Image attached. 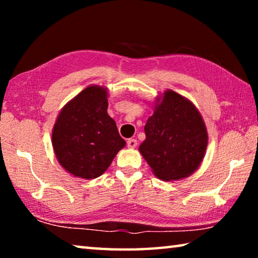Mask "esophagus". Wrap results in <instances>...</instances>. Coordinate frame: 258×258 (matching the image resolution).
Instances as JSON below:
<instances>
[{"label": "esophagus", "mask_w": 258, "mask_h": 258, "mask_svg": "<svg viewBox=\"0 0 258 258\" xmlns=\"http://www.w3.org/2000/svg\"><path fill=\"white\" fill-rule=\"evenodd\" d=\"M137 146H138L137 140H135V139H128L127 140V147L131 148V149H133V148H135Z\"/></svg>", "instance_id": "1"}]
</instances>
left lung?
I'll list each match as a JSON object with an SVG mask.
<instances>
[{"label":"left lung","mask_w":258,"mask_h":258,"mask_svg":"<svg viewBox=\"0 0 258 258\" xmlns=\"http://www.w3.org/2000/svg\"><path fill=\"white\" fill-rule=\"evenodd\" d=\"M145 133L139 151L160 180H182L202 164L208 145L207 128L198 109L183 95L172 90L158 95Z\"/></svg>","instance_id":"8db88e82"}]
</instances>
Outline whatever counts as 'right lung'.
<instances>
[{
    "label": "right lung",
    "mask_w": 258,
    "mask_h": 258,
    "mask_svg": "<svg viewBox=\"0 0 258 258\" xmlns=\"http://www.w3.org/2000/svg\"><path fill=\"white\" fill-rule=\"evenodd\" d=\"M107 109V87L90 85L64 104L56 117L52 147L59 164L72 175L99 177L125 147Z\"/></svg>",
    "instance_id": "add662e5"
}]
</instances>
